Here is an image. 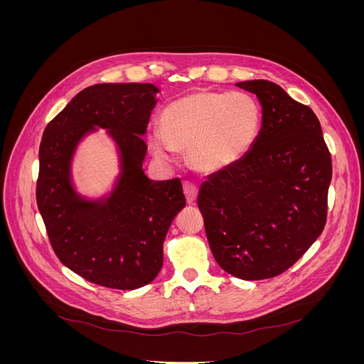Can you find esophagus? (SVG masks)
Listing matches in <instances>:
<instances>
[{"instance_id": "1", "label": "esophagus", "mask_w": 364, "mask_h": 364, "mask_svg": "<svg viewBox=\"0 0 364 364\" xmlns=\"http://www.w3.org/2000/svg\"><path fill=\"white\" fill-rule=\"evenodd\" d=\"M183 193H185V197H186V203L193 205L197 199V193H199V190H197V186L194 183L185 182L183 183Z\"/></svg>"}]
</instances>
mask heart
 <instances>
[{
	"instance_id": "obj_1",
	"label": "heart",
	"mask_w": 364,
	"mask_h": 364,
	"mask_svg": "<svg viewBox=\"0 0 364 364\" xmlns=\"http://www.w3.org/2000/svg\"><path fill=\"white\" fill-rule=\"evenodd\" d=\"M161 130L149 135L153 155L171 161L188 150L193 167L218 173L245 159L257 144L262 112L257 100L243 92L194 91L164 109Z\"/></svg>"
}]
</instances>
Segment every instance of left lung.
Instances as JSON below:
<instances>
[{"instance_id":"left-lung-1","label":"left lung","mask_w":364,"mask_h":364,"mask_svg":"<svg viewBox=\"0 0 364 364\" xmlns=\"http://www.w3.org/2000/svg\"><path fill=\"white\" fill-rule=\"evenodd\" d=\"M237 86L258 97L261 134L245 159L209 176L197 206L218 266L259 281L289 270L322 234L333 164L310 107L269 80Z\"/></svg>"}]
</instances>
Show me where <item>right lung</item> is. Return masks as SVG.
<instances>
[{
  "label": "right lung",
  "mask_w": 364,
  "mask_h": 364,
  "mask_svg": "<svg viewBox=\"0 0 364 364\" xmlns=\"http://www.w3.org/2000/svg\"><path fill=\"white\" fill-rule=\"evenodd\" d=\"M158 87L100 83L77 94L43 130L36 202L51 247L83 279L135 290L158 277L164 240L185 206L181 179L150 181L142 170L146 134ZM94 125L109 128L122 151L124 173L106 203L75 194L69 164L75 146Z\"/></svg>",
  "instance_id": "add662e5"
}]
</instances>
